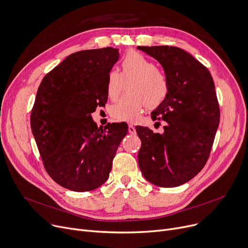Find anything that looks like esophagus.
Wrapping results in <instances>:
<instances>
[{
	"instance_id": "34e87169",
	"label": "esophagus",
	"mask_w": 248,
	"mask_h": 248,
	"mask_svg": "<svg viewBox=\"0 0 248 248\" xmlns=\"http://www.w3.org/2000/svg\"><path fill=\"white\" fill-rule=\"evenodd\" d=\"M128 133L129 134H135L136 133V127L132 124H128Z\"/></svg>"
}]
</instances>
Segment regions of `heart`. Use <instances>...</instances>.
<instances>
[{"instance_id": "1", "label": "heart", "mask_w": 248, "mask_h": 248, "mask_svg": "<svg viewBox=\"0 0 248 248\" xmlns=\"http://www.w3.org/2000/svg\"><path fill=\"white\" fill-rule=\"evenodd\" d=\"M120 73L110 71L107 79V94L115 100L128 82L127 93L111 107L110 114L115 121L135 123L146 104L151 109L160 107L170 90L166 73L154 61L136 51L127 52L120 63Z\"/></svg>"}]
</instances>
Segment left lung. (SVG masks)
Returning <instances> with one entry per match:
<instances>
[{
	"instance_id": "obj_1",
	"label": "left lung",
	"mask_w": 248,
	"mask_h": 248,
	"mask_svg": "<svg viewBox=\"0 0 248 248\" xmlns=\"http://www.w3.org/2000/svg\"><path fill=\"white\" fill-rule=\"evenodd\" d=\"M164 68L170 83L165 101L152 112L153 121H165L164 134L136 126L141 140L139 166L152 184L177 187L204 168L220 122L213 78L191 54L173 46H139ZM158 124V123H157Z\"/></svg>"
}]
</instances>
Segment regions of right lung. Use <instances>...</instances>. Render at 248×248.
<instances>
[{
  "label": "right lung",
  "mask_w": 248,
  "mask_h": 248,
  "mask_svg": "<svg viewBox=\"0 0 248 248\" xmlns=\"http://www.w3.org/2000/svg\"><path fill=\"white\" fill-rule=\"evenodd\" d=\"M119 50L75 52L48 72L39 85L31 129L48 175L75 192L91 191L109 176L112 160L127 133L125 123L98 128L91 113L108 101V75Z\"/></svg>",
  "instance_id": "obj_1"
}]
</instances>
